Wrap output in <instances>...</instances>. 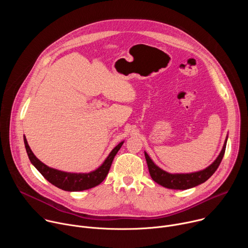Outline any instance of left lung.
I'll use <instances>...</instances> for the list:
<instances>
[{
    "label": "left lung",
    "instance_id": "1",
    "mask_svg": "<svg viewBox=\"0 0 248 248\" xmlns=\"http://www.w3.org/2000/svg\"><path fill=\"white\" fill-rule=\"evenodd\" d=\"M228 139V137H227ZM227 139L225 141L224 147L218 156V158L215 160L213 164H211L208 168H206L203 170L192 172V173H169L159 167H157L153 161L150 159L148 154L145 152V159L148 165V170L150 172L151 178L154 182L161 185L164 187L170 188V189H188L191 187H194L200 184H203L206 182L210 176L213 174L218 167L220 166L222 159L224 157L225 151H226V145H227Z\"/></svg>",
    "mask_w": 248,
    "mask_h": 248
}]
</instances>
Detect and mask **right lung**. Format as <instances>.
<instances>
[{"instance_id": "1", "label": "right lung", "mask_w": 248, "mask_h": 248, "mask_svg": "<svg viewBox=\"0 0 248 248\" xmlns=\"http://www.w3.org/2000/svg\"><path fill=\"white\" fill-rule=\"evenodd\" d=\"M23 139L28 158L33 166L40 171V173L49 183L65 191H81L100 185L106 179V176H107L116 154L124 144V141L118 144L112 150L108 158L102 164V166L94 171L88 173H72L49 168L48 166L43 164L31 151L25 136H23Z\"/></svg>"}]
</instances>
